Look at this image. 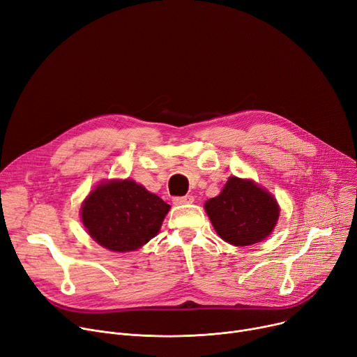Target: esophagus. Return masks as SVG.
Instances as JSON below:
<instances>
[{
  "instance_id": "obj_1",
  "label": "esophagus",
  "mask_w": 357,
  "mask_h": 357,
  "mask_svg": "<svg viewBox=\"0 0 357 357\" xmlns=\"http://www.w3.org/2000/svg\"><path fill=\"white\" fill-rule=\"evenodd\" d=\"M193 201H195V198H193L192 195H186V197H175V198H174V204H175V205L192 204Z\"/></svg>"
}]
</instances>
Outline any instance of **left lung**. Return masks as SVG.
<instances>
[{
  "label": "left lung",
  "mask_w": 357,
  "mask_h": 357,
  "mask_svg": "<svg viewBox=\"0 0 357 357\" xmlns=\"http://www.w3.org/2000/svg\"><path fill=\"white\" fill-rule=\"evenodd\" d=\"M216 234L231 245L249 246L271 235L279 219L272 193L250 179L231 176L218 197L205 202Z\"/></svg>",
  "instance_id": "8db88e82"
}]
</instances>
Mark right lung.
I'll return each instance as SVG.
<instances>
[{
	"instance_id": "right-lung-1",
	"label": "right lung",
	"mask_w": 357,
	"mask_h": 357,
	"mask_svg": "<svg viewBox=\"0 0 357 357\" xmlns=\"http://www.w3.org/2000/svg\"><path fill=\"white\" fill-rule=\"evenodd\" d=\"M169 209L168 204L135 181L114 179L89 193L81 218L95 242L114 252H131L159 232Z\"/></svg>"
}]
</instances>
